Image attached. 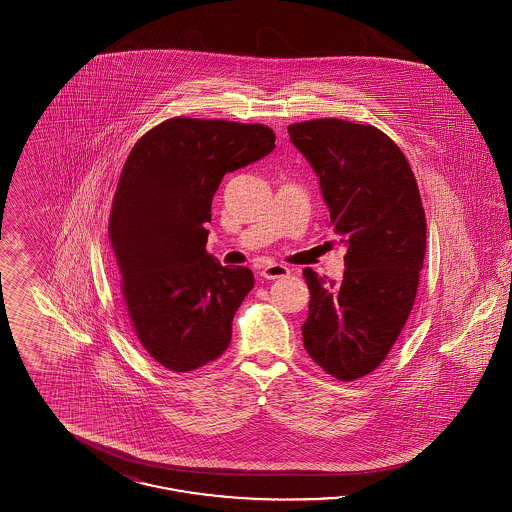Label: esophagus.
I'll list each match as a JSON object with an SVG mask.
<instances>
[{"label": "esophagus", "instance_id": "1", "mask_svg": "<svg viewBox=\"0 0 512 512\" xmlns=\"http://www.w3.org/2000/svg\"><path fill=\"white\" fill-rule=\"evenodd\" d=\"M261 276L267 278V280H278V278H286L290 276V268L284 267V265H278V263H272L267 265L261 270Z\"/></svg>", "mask_w": 512, "mask_h": 512}]
</instances>
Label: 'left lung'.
I'll use <instances>...</instances> for the list:
<instances>
[{
  "label": "left lung",
  "mask_w": 512,
  "mask_h": 512,
  "mask_svg": "<svg viewBox=\"0 0 512 512\" xmlns=\"http://www.w3.org/2000/svg\"><path fill=\"white\" fill-rule=\"evenodd\" d=\"M288 132L347 245L340 284L303 270L311 292L303 345L326 374L353 382L384 363L413 311L426 251L422 199L407 157L376 126L315 119Z\"/></svg>",
  "instance_id": "1"
}]
</instances>
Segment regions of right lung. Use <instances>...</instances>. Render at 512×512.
Returning <instances> with one entry per match:
<instances>
[{"label":"right lung","instance_id":"1","mask_svg":"<svg viewBox=\"0 0 512 512\" xmlns=\"http://www.w3.org/2000/svg\"><path fill=\"white\" fill-rule=\"evenodd\" d=\"M274 140L265 124L172 117L126 157L109 240L134 334L172 372L205 366L230 345L232 320L255 278L207 253L205 224L222 176L268 155Z\"/></svg>","mask_w":512,"mask_h":512}]
</instances>
